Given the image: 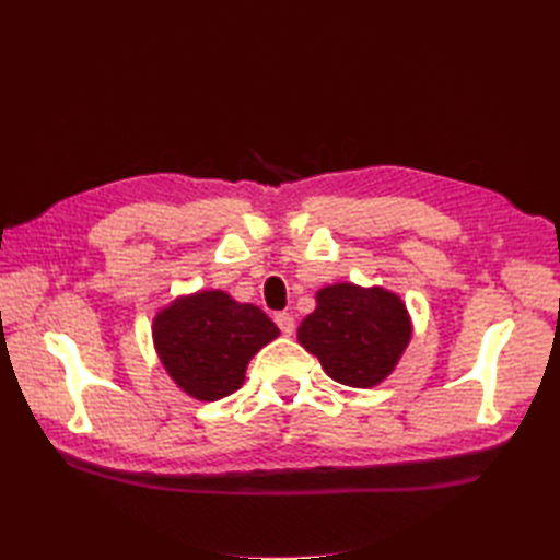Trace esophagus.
<instances>
[{"mask_svg":"<svg viewBox=\"0 0 560 560\" xmlns=\"http://www.w3.org/2000/svg\"><path fill=\"white\" fill-rule=\"evenodd\" d=\"M273 323H277V327L281 329L283 337H291L295 331V319L291 313H279L277 317H273Z\"/></svg>","mask_w":560,"mask_h":560,"instance_id":"obj_1","label":"esophagus"}]
</instances>
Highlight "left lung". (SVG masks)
<instances>
[{"instance_id":"obj_1","label":"left lung","mask_w":560,"mask_h":560,"mask_svg":"<svg viewBox=\"0 0 560 560\" xmlns=\"http://www.w3.org/2000/svg\"><path fill=\"white\" fill-rule=\"evenodd\" d=\"M299 327V343L341 385L371 389L395 371L411 341V317L395 291L329 283Z\"/></svg>"}]
</instances>
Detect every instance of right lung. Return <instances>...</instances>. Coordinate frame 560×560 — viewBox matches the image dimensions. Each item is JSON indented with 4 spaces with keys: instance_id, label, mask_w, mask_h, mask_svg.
<instances>
[{
    "instance_id": "add662e5",
    "label": "right lung",
    "mask_w": 560,
    "mask_h": 560,
    "mask_svg": "<svg viewBox=\"0 0 560 560\" xmlns=\"http://www.w3.org/2000/svg\"><path fill=\"white\" fill-rule=\"evenodd\" d=\"M151 337L165 373L185 395L217 401L241 389L247 363L279 337V327L257 305L211 289L163 305Z\"/></svg>"
}]
</instances>
